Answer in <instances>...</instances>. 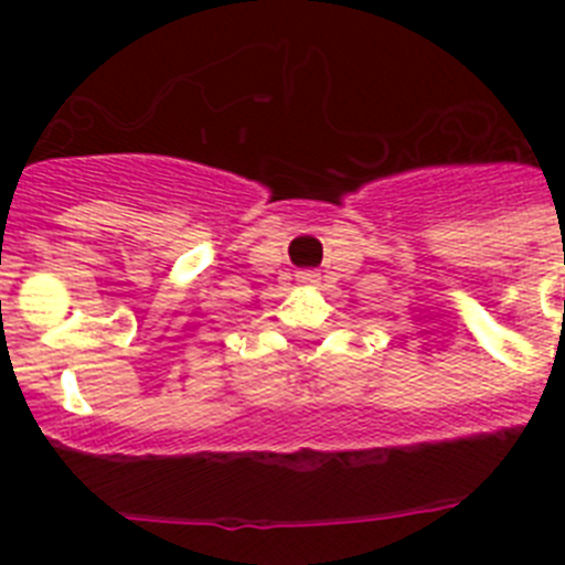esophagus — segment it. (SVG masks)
Returning <instances> with one entry per match:
<instances>
[{
	"mask_svg": "<svg viewBox=\"0 0 565 565\" xmlns=\"http://www.w3.org/2000/svg\"><path fill=\"white\" fill-rule=\"evenodd\" d=\"M297 279L302 282V286H311V288H317L319 282H322V277H319L317 271H299Z\"/></svg>",
	"mask_w": 565,
	"mask_h": 565,
	"instance_id": "esophagus-1",
	"label": "esophagus"
}]
</instances>
